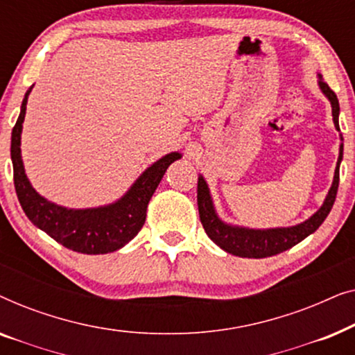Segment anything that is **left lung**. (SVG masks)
Wrapping results in <instances>:
<instances>
[{"label":"left lung","instance_id":"1","mask_svg":"<svg viewBox=\"0 0 355 355\" xmlns=\"http://www.w3.org/2000/svg\"><path fill=\"white\" fill-rule=\"evenodd\" d=\"M318 85L324 96L331 103V113H333V123L336 130H339V101L334 92L329 89L327 82H323L322 76H318ZM343 140V137H341ZM343 159V144L339 147V158L336 163V171H334V179L331 187H329L328 196L324 198L323 205L318 208L317 213H313L309 220H305L300 225L291 226V227H271V230H250V227H241L226 225L225 221L220 220L216 215L215 207H213V200L210 196V189H208L205 179L203 176H198L197 182V205H198V215H200V221L205 230L207 236L220 245L223 250L227 254H232L236 257H247V259H265V257H271L281 252L291 249L305 237L312 234L320 227V225L331 211L333 203L336 200L338 186H339V164Z\"/></svg>","mask_w":355,"mask_h":355}]
</instances>
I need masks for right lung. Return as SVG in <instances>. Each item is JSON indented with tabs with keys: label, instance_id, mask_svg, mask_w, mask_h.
<instances>
[{
	"label": "right lung",
	"instance_id": "add662e5",
	"mask_svg": "<svg viewBox=\"0 0 355 355\" xmlns=\"http://www.w3.org/2000/svg\"><path fill=\"white\" fill-rule=\"evenodd\" d=\"M31 90H27L24 96L21 114H19L11 135L14 187H16L22 210L26 211L27 218L33 225L45 231L56 242L74 252L98 255L121 249L142 230L150 198L157 191L169 164L181 158V153H168L158 162H155L152 166H148L140 174L132 187L119 200L110 203V205L82 208V210L56 205L42 197L32 187L31 181L27 179L26 169H24L21 134Z\"/></svg>",
	"mask_w": 355,
	"mask_h": 355
}]
</instances>
